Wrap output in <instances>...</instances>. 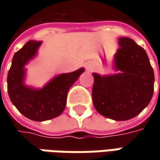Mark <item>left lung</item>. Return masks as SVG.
<instances>
[{"instance_id": "obj_1", "label": "left lung", "mask_w": 160, "mask_h": 160, "mask_svg": "<svg viewBox=\"0 0 160 160\" xmlns=\"http://www.w3.org/2000/svg\"><path fill=\"white\" fill-rule=\"evenodd\" d=\"M115 69L121 73L101 77L92 74V102L99 113L110 119L125 121L140 114L154 92V72L145 50L127 37L118 40Z\"/></svg>"}]
</instances>
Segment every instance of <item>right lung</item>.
Listing matches in <instances>:
<instances>
[{"label": "right lung", "instance_id": "1", "mask_svg": "<svg viewBox=\"0 0 160 160\" xmlns=\"http://www.w3.org/2000/svg\"><path fill=\"white\" fill-rule=\"evenodd\" d=\"M42 42L28 41L14 54L7 77L8 93L11 102L26 118L34 121H45L59 116L67 103L68 92L84 68L59 75L42 89L36 90L23 83L25 65L34 57Z\"/></svg>", "mask_w": 160, "mask_h": 160}]
</instances>
